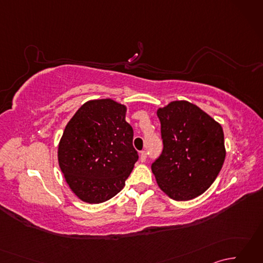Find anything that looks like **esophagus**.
Listing matches in <instances>:
<instances>
[{
    "mask_svg": "<svg viewBox=\"0 0 263 263\" xmlns=\"http://www.w3.org/2000/svg\"><path fill=\"white\" fill-rule=\"evenodd\" d=\"M146 159H147V152H141L140 153V160L142 161V163H144V161H146Z\"/></svg>",
    "mask_w": 263,
    "mask_h": 263,
    "instance_id": "esophagus-1",
    "label": "esophagus"
}]
</instances>
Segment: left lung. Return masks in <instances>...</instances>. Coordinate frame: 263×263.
<instances>
[{
  "instance_id": "8db88e82",
  "label": "left lung",
  "mask_w": 263,
  "mask_h": 263,
  "mask_svg": "<svg viewBox=\"0 0 263 263\" xmlns=\"http://www.w3.org/2000/svg\"><path fill=\"white\" fill-rule=\"evenodd\" d=\"M163 152L152 165L159 187L176 201L197 198L209 189L224 164L222 127L185 100L157 110Z\"/></svg>"
}]
</instances>
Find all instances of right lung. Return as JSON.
<instances>
[{
  "instance_id": "add662e5",
  "label": "right lung",
  "mask_w": 263,
  "mask_h": 263,
  "mask_svg": "<svg viewBox=\"0 0 263 263\" xmlns=\"http://www.w3.org/2000/svg\"><path fill=\"white\" fill-rule=\"evenodd\" d=\"M126 107L111 99L90 100L77 110L59 144V165L72 191L102 203L125 185L139 156Z\"/></svg>"
}]
</instances>
